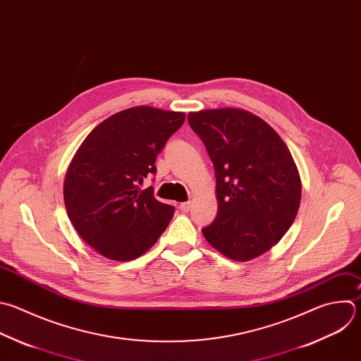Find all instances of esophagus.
Segmentation results:
<instances>
[{
    "label": "esophagus",
    "mask_w": 361,
    "mask_h": 361,
    "mask_svg": "<svg viewBox=\"0 0 361 361\" xmlns=\"http://www.w3.org/2000/svg\"><path fill=\"white\" fill-rule=\"evenodd\" d=\"M190 207H191V202H190V201H187V202H181V204H180V209H181L183 212H187V211L190 209Z\"/></svg>",
    "instance_id": "esophagus-1"
}]
</instances>
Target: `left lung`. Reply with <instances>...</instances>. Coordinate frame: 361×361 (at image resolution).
Instances as JSON below:
<instances>
[{
  "instance_id": "obj_1",
  "label": "left lung",
  "mask_w": 361,
  "mask_h": 361,
  "mask_svg": "<svg viewBox=\"0 0 361 361\" xmlns=\"http://www.w3.org/2000/svg\"><path fill=\"white\" fill-rule=\"evenodd\" d=\"M215 169L216 216L202 228L207 241L233 261L269 251L293 224L302 183L281 136L243 109L188 113Z\"/></svg>"
}]
</instances>
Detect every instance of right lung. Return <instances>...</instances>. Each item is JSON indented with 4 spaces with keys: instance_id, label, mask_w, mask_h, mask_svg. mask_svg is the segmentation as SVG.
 I'll use <instances>...</instances> for the list:
<instances>
[{
    "instance_id": "add662e5",
    "label": "right lung",
    "mask_w": 361,
    "mask_h": 361,
    "mask_svg": "<svg viewBox=\"0 0 361 361\" xmlns=\"http://www.w3.org/2000/svg\"><path fill=\"white\" fill-rule=\"evenodd\" d=\"M185 114L136 106L107 117L83 140L63 183L68 216L83 241L113 261L147 252L166 231L174 207L140 190L156 174L157 154Z\"/></svg>"
}]
</instances>
